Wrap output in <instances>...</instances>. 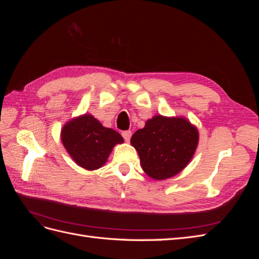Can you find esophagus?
Segmentation results:
<instances>
[{
    "label": "esophagus",
    "mask_w": 259,
    "mask_h": 259,
    "mask_svg": "<svg viewBox=\"0 0 259 259\" xmlns=\"http://www.w3.org/2000/svg\"><path fill=\"white\" fill-rule=\"evenodd\" d=\"M122 136H123L125 142H130L131 137H132V132L131 131H124V132H122Z\"/></svg>",
    "instance_id": "obj_1"
}]
</instances>
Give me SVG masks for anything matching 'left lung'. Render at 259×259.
Instances as JSON below:
<instances>
[{
    "label": "left lung",
    "instance_id": "obj_1",
    "mask_svg": "<svg viewBox=\"0 0 259 259\" xmlns=\"http://www.w3.org/2000/svg\"><path fill=\"white\" fill-rule=\"evenodd\" d=\"M199 142L198 130L184 117L156 115L134 133L131 144L145 173L153 179L178 174L190 162Z\"/></svg>",
    "mask_w": 259,
    "mask_h": 259
}]
</instances>
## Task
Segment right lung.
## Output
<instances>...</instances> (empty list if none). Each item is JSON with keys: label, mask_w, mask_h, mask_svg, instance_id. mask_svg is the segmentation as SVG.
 Wrapping results in <instances>:
<instances>
[{"label": "right lung", "mask_w": 259, "mask_h": 259, "mask_svg": "<svg viewBox=\"0 0 259 259\" xmlns=\"http://www.w3.org/2000/svg\"><path fill=\"white\" fill-rule=\"evenodd\" d=\"M61 140L75 163L90 170L103 166L112 148L123 143L119 133L104 127L90 114L67 123L61 131Z\"/></svg>", "instance_id": "add662e5"}]
</instances>
